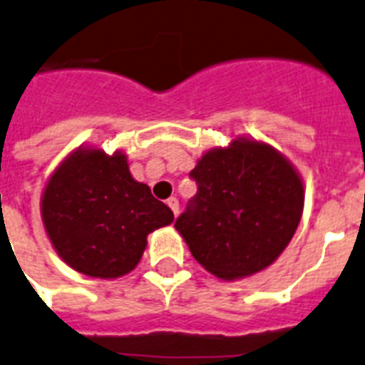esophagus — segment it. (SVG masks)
I'll return each mask as SVG.
<instances>
[{
    "label": "esophagus",
    "instance_id": "34e87169",
    "mask_svg": "<svg viewBox=\"0 0 365 365\" xmlns=\"http://www.w3.org/2000/svg\"><path fill=\"white\" fill-rule=\"evenodd\" d=\"M168 207L173 210V215H179V200H177V197H170V200H168Z\"/></svg>",
    "mask_w": 365,
    "mask_h": 365
}]
</instances>
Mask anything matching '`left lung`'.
I'll use <instances>...</instances> for the list:
<instances>
[{"label": "left lung", "instance_id": "left-lung-1", "mask_svg": "<svg viewBox=\"0 0 365 365\" xmlns=\"http://www.w3.org/2000/svg\"><path fill=\"white\" fill-rule=\"evenodd\" d=\"M197 194L177 218L194 259L222 279L272 264L293 239L304 209L302 180L267 143L235 140L190 171Z\"/></svg>", "mask_w": 365, "mask_h": 365}]
</instances>
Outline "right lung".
Wrapping results in <instances>:
<instances>
[{"label":"right lung","mask_w":365,"mask_h":365,"mask_svg":"<svg viewBox=\"0 0 365 365\" xmlns=\"http://www.w3.org/2000/svg\"><path fill=\"white\" fill-rule=\"evenodd\" d=\"M41 212L59 257L91 278L130 272L147 235L173 222L170 207L132 179L126 156L101 149H78L53 171Z\"/></svg>","instance_id":"obj_1"}]
</instances>
